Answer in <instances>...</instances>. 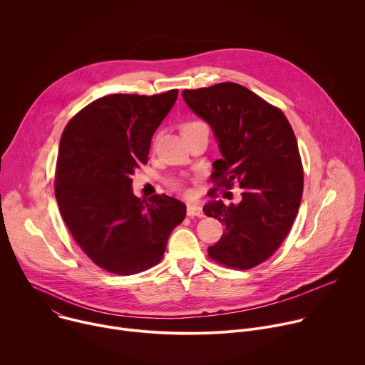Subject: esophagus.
Listing matches in <instances>:
<instances>
[{
	"label": "esophagus",
	"mask_w": 365,
	"mask_h": 365,
	"mask_svg": "<svg viewBox=\"0 0 365 365\" xmlns=\"http://www.w3.org/2000/svg\"><path fill=\"white\" fill-rule=\"evenodd\" d=\"M186 214L189 215V217H203V211H202V207L199 206V205H193V203H189L187 205V207H186Z\"/></svg>",
	"instance_id": "obj_1"
}]
</instances>
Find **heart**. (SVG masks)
<instances>
[{"label": "heart", "mask_w": 365, "mask_h": 365, "mask_svg": "<svg viewBox=\"0 0 365 365\" xmlns=\"http://www.w3.org/2000/svg\"><path fill=\"white\" fill-rule=\"evenodd\" d=\"M195 125H202V123H199V121L187 123V124H185V125H183V130H185V128H190V127H195ZM175 186H176L178 189H180V187H182V183H180V182H176V183H175Z\"/></svg>", "instance_id": "obj_1"}]
</instances>
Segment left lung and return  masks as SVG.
I'll list each match as a JSON object with an SVG mask.
<instances>
[{
	"instance_id": "1",
	"label": "left lung",
	"mask_w": 365,
	"mask_h": 365,
	"mask_svg": "<svg viewBox=\"0 0 365 365\" xmlns=\"http://www.w3.org/2000/svg\"><path fill=\"white\" fill-rule=\"evenodd\" d=\"M182 96L218 141L222 158L212 180L242 190L240 203L214 199L203 206L205 215L225 224L207 254L227 267L252 269L280 247L299 211L303 169L294 133L279 108L238 83L186 89Z\"/></svg>"
}]
</instances>
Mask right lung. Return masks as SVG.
<instances>
[{
    "label": "right lung",
    "instance_id": "add662e5",
    "mask_svg": "<svg viewBox=\"0 0 365 365\" xmlns=\"http://www.w3.org/2000/svg\"><path fill=\"white\" fill-rule=\"evenodd\" d=\"M114 93L81 110L65 127L55 195L73 240L101 269L130 276L158 264L186 205L166 195L133 193L134 172L148 162L151 137L178 99Z\"/></svg>",
    "mask_w": 365,
    "mask_h": 365
}]
</instances>
